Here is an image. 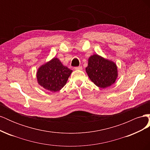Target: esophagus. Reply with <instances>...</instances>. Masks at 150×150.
I'll use <instances>...</instances> for the list:
<instances>
[{
  "label": "esophagus",
  "mask_w": 150,
  "mask_h": 150,
  "mask_svg": "<svg viewBox=\"0 0 150 150\" xmlns=\"http://www.w3.org/2000/svg\"><path fill=\"white\" fill-rule=\"evenodd\" d=\"M82 69H83V67L81 66H78V67H74V69H76V70H82Z\"/></svg>",
  "instance_id": "1"
}]
</instances>
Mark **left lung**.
Returning a JSON list of instances; mask_svg holds the SVG:
<instances>
[{
	"mask_svg": "<svg viewBox=\"0 0 150 150\" xmlns=\"http://www.w3.org/2000/svg\"><path fill=\"white\" fill-rule=\"evenodd\" d=\"M86 71L92 82L103 89L114 84L117 77L115 63L98 54L89 57Z\"/></svg>",
	"mask_w": 150,
	"mask_h": 150,
	"instance_id": "left-lung-1",
	"label": "left lung"
}]
</instances>
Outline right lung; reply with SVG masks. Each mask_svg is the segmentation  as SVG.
Instances as JSON below:
<instances>
[{
    "mask_svg": "<svg viewBox=\"0 0 150 150\" xmlns=\"http://www.w3.org/2000/svg\"><path fill=\"white\" fill-rule=\"evenodd\" d=\"M72 70L63 66L57 57L40 66L37 72L39 85L51 92H57L66 85Z\"/></svg>",
    "mask_w": 150,
    "mask_h": 150,
    "instance_id": "add662e5",
    "label": "right lung"
}]
</instances>
